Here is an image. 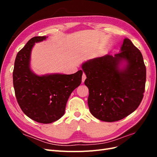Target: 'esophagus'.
<instances>
[{
    "instance_id": "obj_1",
    "label": "esophagus",
    "mask_w": 157,
    "mask_h": 157,
    "mask_svg": "<svg viewBox=\"0 0 157 157\" xmlns=\"http://www.w3.org/2000/svg\"><path fill=\"white\" fill-rule=\"evenodd\" d=\"M86 78V75H85V73H83V75H82V82H84V80H85V79Z\"/></svg>"
}]
</instances>
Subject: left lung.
<instances>
[{
    "label": "left lung",
    "instance_id": "obj_1",
    "mask_svg": "<svg viewBox=\"0 0 157 157\" xmlns=\"http://www.w3.org/2000/svg\"><path fill=\"white\" fill-rule=\"evenodd\" d=\"M82 69L89 89L88 107L94 117L118 121L140 105L145 92L146 67L141 52L129 39L125 38L119 53L88 60Z\"/></svg>",
    "mask_w": 157,
    "mask_h": 157
}]
</instances>
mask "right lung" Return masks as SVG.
Here are the masks:
<instances>
[{"label": "right lung", "instance_id": "obj_1", "mask_svg": "<svg viewBox=\"0 0 157 157\" xmlns=\"http://www.w3.org/2000/svg\"><path fill=\"white\" fill-rule=\"evenodd\" d=\"M47 38L35 36L18 52L13 71V84L17 103L32 120L49 124L65 113L71 94L81 83L82 71L71 75L50 74L39 76L30 68L31 53L35 42Z\"/></svg>", "mask_w": 157, "mask_h": 157}]
</instances>
